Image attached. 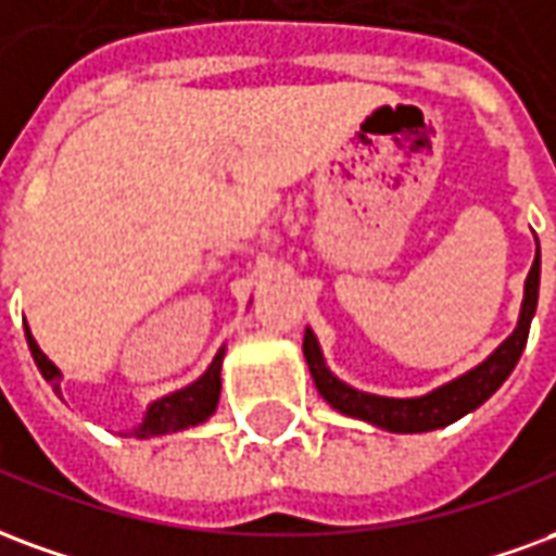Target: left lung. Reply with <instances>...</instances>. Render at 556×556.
Here are the masks:
<instances>
[{
    "label": "left lung",
    "mask_w": 556,
    "mask_h": 556,
    "mask_svg": "<svg viewBox=\"0 0 556 556\" xmlns=\"http://www.w3.org/2000/svg\"><path fill=\"white\" fill-rule=\"evenodd\" d=\"M536 302L539 249L536 261L530 266L528 283H525V302H521V317H518L516 331L480 367H473L471 372H465V376L453 379V382L439 388V391L417 396V400H391V396L364 394V391H355L346 382H340L338 376H331V370L323 362V352H319L314 331H305L302 350H305L307 367H311V376L317 382V391L323 394L328 406H334L338 412L350 417H362L372 427H382L388 432H429V429L447 427L453 420H459L462 415L483 406L485 400L506 382V376L516 370L518 358H521V352L528 346L530 319L536 314Z\"/></svg>",
    "instance_id": "obj_1"
}]
</instances>
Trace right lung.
<instances>
[{"label":"right lung","mask_w":556,"mask_h":556,"mask_svg":"<svg viewBox=\"0 0 556 556\" xmlns=\"http://www.w3.org/2000/svg\"><path fill=\"white\" fill-rule=\"evenodd\" d=\"M28 340V350L35 355V364H38V370L43 372V379L59 391V367L40 352V346L31 338V331H26ZM222 355L225 350H218V355L213 358V364L206 367V372L192 382L184 391H177V394H168L156 400L153 406L148 408V417H144V424L139 429H132L129 435H136V439H153V435H165V432H177V429L194 427V424H201L206 417L213 415L218 406V394H222Z\"/></svg>","instance_id":"add662e5"}]
</instances>
